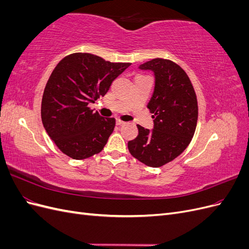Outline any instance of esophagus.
<instances>
[{
    "label": "esophagus",
    "instance_id": "34e87169",
    "mask_svg": "<svg viewBox=\"0 0 249 249\" xmlns=\"http://www.w3.org/2000/svg\"><path fill=\"white\" fill-rule=\"evenodd\" d=\"M116 124L117 125H124V124H125V123L122 122V120H116Z\"/></svg>",
    "mask_w": 249,
    "mask_h": 249
}]
</instances>
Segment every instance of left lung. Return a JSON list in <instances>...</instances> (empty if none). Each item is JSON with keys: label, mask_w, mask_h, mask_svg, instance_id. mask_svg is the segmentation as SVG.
<instances>
[{"label": "left lung", "mask_w": 249, "mask_h": 249, "mask_svg": "<svg viewBox=\"0 0 249 249\" xmlns=\"http://www.w3.org/2000/svg\"><path fill=\"white\" fill-rule=\"evenodd\" d=\"M139 70L150 71L155 88L147 104L153 130L137 124L138 136L127 142L131 155L149 167H160L182 154L196 129V94L187 73L170 60L156 58Z\"/></svg>", "instance_id": "8db88e82"}]
</instances>
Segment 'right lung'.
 <instances>
[{
	"mask_svg": "<svg viewBox=\"0 0 249 249\" xmlns=\"http://www.w3.org/2000/svg\"><path fill=\"white\" fill-rule=\"evenodd\" d=\"M131 63H112L99 56L76 53L63 58L44 88L41 120L50 138L74 160L99 154L115 126L88 105L104 96Z\"/></svg>",
	"mask_w": 249,
	"mask_h": 249,
	"instance_id": "right-lung-1",
	"label": "right lung"
}]
</instances>
